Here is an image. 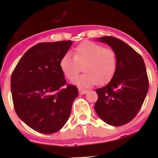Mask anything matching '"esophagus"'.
I'll return each instance as SVG.
<instances>
[{
  "instance_id": "34e87169",
  "label": "esophagus",
  "mask_w": 158,
  "mask_h": 158,
  "mask_svg": "<svg viewBox=\"0 0 158 158\" xmlns=\"http://www.w3.org/2000/svg\"><path fill=\"white\" fill-rule=\"evenodd\" d=\"M88 93V90H85V89H79V93L81 95H83V94H85V93Z\"/></svg>"
}]
</instances>
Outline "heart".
<instances>
[{
	"label": "heart",
	"mask_w": 158,
	"mask_h": 158,
	"mask_svg": "<svg viewBox=\"0 0 158 158\" xmlns=\"http://www.w3.org/2000/svg\"><path fill=\"white\" fill-rule=\"evenodd\" d=\"M83 66L84 73L74 81L82 88L98 83L100 85L111 80L117 68V54L111 48L92 41H84L74 48V56L65 53L60 60V68L64 76L76 79Z\"/></svg>",
	"instance_id": "1"
}]
</instances>
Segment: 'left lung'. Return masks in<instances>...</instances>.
<instances>
[{
	"mask_svg": "<svg viewBox=\"0 0 158 158\" xmlns=\"http://www.w3.org/2000/svg\"><path fill=\"white\" fill-rule=\"evenodd\" d=\"M117 54V68L111 81L96 90L95 111L111 126L127 123L142 107L149 89V79L142 56L122 40L112 36L98 38Z\"/></svg>",
	"mask_w": 158,
	"mask_h": 158,
	"instance_id": "left-lung-1",
	"label": "left lung"
}]
</instances>
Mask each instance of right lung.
Instances as JSON below:
<instances>
[{"label":"right lung","mask_w":158,"mask_h":158,"mask_svg":"<svg viewBox=\"0 0 158 158\" xmlns=\"http://www.w3.org/2000/svg\"><path fill=\"white\" fill-rule=\"evenodd\" d=\"M72 41L40 43L23 55L11 77L14 108L22 121L42 134L62 129L78 96L76 86L68 84L60 60Z\"/></svg>","instance_id":"obj_1"}]
</instances>
